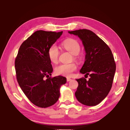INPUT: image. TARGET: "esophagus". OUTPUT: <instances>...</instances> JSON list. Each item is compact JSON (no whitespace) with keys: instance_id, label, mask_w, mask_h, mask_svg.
<instances>
[{"instance_id":"1","label":"esophagus","mask_w":130,"mask_h":130,"mask_svg":"<svg viewBox=\"0 0 130 130\" xmlns=\"http://www.w3.org/2000/svg\"><path fill=\"white\" fill-rule=\"evenodd\" d=\"M70 80H71V78H68V77L67 78V81H69Z\"/></svg>"}]
</instances>
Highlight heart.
<instances>
[{"mask_svg": "<svg viewBox=\"0 0 130 130\" xmlns=\"http://www.w3.org/2000/svg\"><path fill=\"white\" fill-rule=\"evenodd\" d=\"M61 46L70 53L73 55V59L76 61L80 60V56H78L80 52L81 47L80 43L76 39L73 38L67 39L62 42ZM48 57L50 61L54 63L58 62L60 57V51L58 47L56 45L50 46L47 52ZM77 66L74 62L70 63H62L55 68V73L58 75L69 77L73 72L77 69Z\"/></svg>", "mask_w": 130, "mask_h": 130, "instance_id": "obj_1", "label": "heart"}]
</instances>
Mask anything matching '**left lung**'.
<instances>
[{"mask_svg":"<svg viewBox=\"0 0 130 130\" xmlns=\"http://www.w3.org/2000/svg\"><path fill=\"white\" fill-rule=\"evenodd\" d=\"M69 32L77 36L83 42L86 55L80 73L90 76L88 81L84 77L77 79L78 86L75 96L81 104L96 105L106 98L112 85L116 70L113 54L108 46L91 30Z\"/></svg>","mask_w":130,"mask_h":130,"instance_id":"left-lung-1","label":"left lung"}]
</instances>
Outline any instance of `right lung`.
I'll list each match as a JSON object with an SVG mask.
<instances>
[{"label":"right lung","instance_id":"obj_1","mask_svg":"<svg viewBox=\"0 0 130 130\" xmlns=\"http://www.w3.org/2000/svg\"><path fill=\"white\" fill-rule=\"evenodd\" d=\"M62 34V31H37L22 43L15 58L18 83L37 107L46 108L55 104L60 95V87L67 82L63 76H50L53 67L47 55L50 46Z\"/></svg>","mask_w":130,"mask_h":130}]
</instances>
